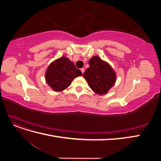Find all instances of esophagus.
<instances>
[{"mask_svg": "<svg viewBox=\"0 0 161 161\" xmlns=\"http://www.w3.org/2000/svg\"><path fill=\"white\" fill-rule=\"evenodd\" d=\"M80 70H81V72H82V74H83L84 72H85V69H83V68H82V69H80Z\"/></svg>", "mask_w": 161, "mask_h": 161, "instance_id": "esophagus-1", "label": "esophagus"}]
</instances>
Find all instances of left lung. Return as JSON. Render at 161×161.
Wrapping results in <instances>:
<instances>
[{
    "mask_svg": "<svg viewBox=\"0 0 161 161\" xmlns=\"http://www.w3.org/2000/svg\"><path fill=\"white\" fill-rule=\"evenodd\" d=\"M89 67L83 73L90 88L97 94L108 92L115 82V74L111 67L98 56L91 58Z\"/></svg>",
    "mask_w": 161,
    "mask_h": 161,
    "instance_id": "1",
    "label": "left lung"
}]
</instances>
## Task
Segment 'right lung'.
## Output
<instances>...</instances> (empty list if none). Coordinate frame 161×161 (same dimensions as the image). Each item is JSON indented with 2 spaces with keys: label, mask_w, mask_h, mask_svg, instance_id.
<instances>
[{
  "label": "right lung",
  "mask_w": 161,
  "mask_h": 161,
  "mask_svg": "<svg viewBox=\"0 0 161 161\" xmlns=\"http://www.w3.org/2000/svg\"><path fill=\"white\" fill-rule=\"evenodd\" d=\"M82 75L80 70L76 69L74 63L66 57L51 63L46 73L47 83L55 91L66 89L75 78Z\"/></svg>",
  "instance_id": "right-lung-1"
}]
</instances>
